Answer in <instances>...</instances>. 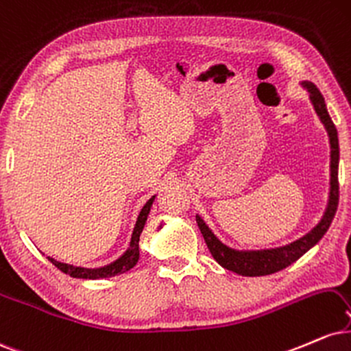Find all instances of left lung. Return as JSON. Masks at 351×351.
Returning <instances> with one entry per match:
<instances>
[{
    "mask_svg": "<svg viewBox=\"0 0 351 351\" xmlns=\"http://www.w3.org/2000/svg\"><path fill=\"white\" fill-rule=\"evenodd\" d=\"M299 85L304 90H307L308 100H311L317 117H319L320 123H322L325 131H327L328 143H330V187H328L327 207H325V212L319 223L311 232L304 234V237L298 238V240L292 243H287L284 246L265 250H237L225 245L212 232L207 221L197 213V225H199L200 232L204 234V240L207 243L213 259L221 267L233 271V273L240 276H250V278H253V276H266L278 273L284 267L291 266L302 254H306L312 246H315L317 243L322 240V237L327 233L328 226L332 223L333 217H335L337 207H339V133H337V128L333 125L330 114H328L327 105H325V100L322 93L319 92V88L308 80L299 82Z\"/></svg>",
    "mask_w": 351,
    "mask_h": 351,
    "instance_id": "obj_1",
    "label": "left lung"
}]
</instances>
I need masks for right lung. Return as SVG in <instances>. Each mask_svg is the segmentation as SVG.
<instances>
[{"instance_id": "obj_1", "label": "right lung", "mask_w": 351, "mask_h": 351, "mask_svg": "<svg viewBox=\"0 0 351 351\" xmlns=\"http://www.w3.org/2000/svg\"><path fill=\"white\" fill-rule=\"evenodd\" d=\"M154 199L156 195H152L151 199L144 204L141 212H139L128 250L118 259H114L113 263H110V265H105L100 267H82V266L69 265V263H60L57 261V259L47 256L49 261H51L56 267H59L62 273L72 276V278H77V279H103V278H113V276L128 273V271L133 269L139 261V237H141L144 225H146L147 217H149Z\"/></svg>"}]
</instances>
